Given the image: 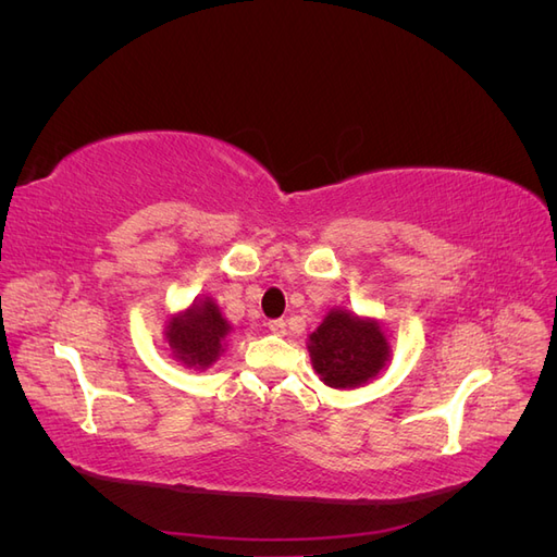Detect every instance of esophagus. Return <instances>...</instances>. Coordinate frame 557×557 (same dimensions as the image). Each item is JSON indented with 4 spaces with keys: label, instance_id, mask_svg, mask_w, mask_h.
Here are the masks:
<instances>
[{
    "label": "esophagus",
    "instance_id": "34e87169",
    "mask_svg": "<svg viewBox=\"0 0 557 557\" xmlns=\"http://www.w3.org/2000/svg\"><path fill=\"white\" fill-rule=\"evenodd\" d=\"M269 330H272L274 334H285V320L283 318L272 320V323H269Z\"/></svg>",
    "mask_w": 557,
    "mask_h": 557
}]
</instances>
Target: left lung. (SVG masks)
<instances>
[{"mask_svg": "<svg viewBox=\"0 0 557 557\" xmlns=\"http://www.w3.org/2000/svg\"><path fill=\"white\" fill-rule=\"evenodd\" d=\"M313 372L334 391H356L379 379L393 360L391 334L381 320L332 307L323 323L309 334Z\"/></svg>", "mask_w": 557, "mask_h": 557, "instance_id": "1", "label": "left lung"}]
</instances>
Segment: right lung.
Returning a JSON list of instances; mask_svg holds the SVG:
<instances>
[{
	"instance_id": "obj_1",
	"label": "right lung",
	"mask_w": 557,
	"mask_h": 557,
	"mask_svg": "<svg viewBox=\"0 0 557 557\" xmlns=\"http://www.w3.org/2000/svg\"><path fill=\"white\" fill-rule=\"evenodd\" d=\"M232 330L215 299L201 295L190 301V307L166 318L164 344L170 356L185 369L205 372L221 360Z\"/></svg>"
}]
</instances>
